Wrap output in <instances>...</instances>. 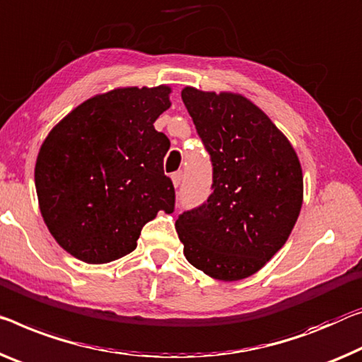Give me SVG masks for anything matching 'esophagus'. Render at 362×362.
Returning <instances> with one entry per match:
<instances>
[{
  "instance_id": "1",
  "label": "esophagus",
  "mask_w": 362,
  "mask_h": 362,
  "mask_svg": "<svg viewBox=\"0 0 362 362\" xmlns=\"http://www.w3.org/2000/svg\"><path fill=\"white\" fill-rule=\"evenodd\" d=\"M181 180H182V173L181 171H175L173 175H171V181H173V186L177 187L181 185Z\"/></svg>"
}]
</instances>
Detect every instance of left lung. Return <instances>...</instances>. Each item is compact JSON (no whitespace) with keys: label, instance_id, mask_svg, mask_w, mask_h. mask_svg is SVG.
Instances as JSON below:
<instances>
[{"label":"left lung","instance_id":"8db88e82","mask_svg":"<svg viewBox=\"0 0 362 362\" xmlns=\"http://www.w3.org/2000/svg\"><path fill=\"white\" fill-rule=\"evenodd\" d=\"M181 98L210 153L214 192L182 212L176 231L187 262L236 281L280 251L303 205L301 163L286 136L239 93L185 87Z\"/></svg>","mask_w":362,"mask_h":362}]
</instances>
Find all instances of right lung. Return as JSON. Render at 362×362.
I'll return each instance as SVG.
<instances>
[{"mask_svg":"<svg viewBox=\"0 0 362 362\" xmlns=\"http://www.w3.org/2000/svg\"><path fill=\"white\" fill-rule=\"evenodd\" d=\"M168 86L121 87L86 100L49 131L35 163L45 225L66 252L107 264L132 252L142 226L175 210L163 171L170 141L153 123Z\"/></svg>","mask_w":362,"mask_h":362,"instance_id":"right-lung-1","label":"right lung"}]
</instances>
